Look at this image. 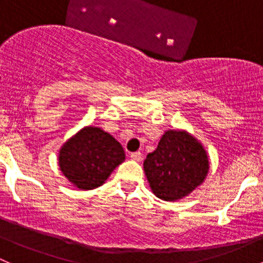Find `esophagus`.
<instances>
[{"mask_svg":"<svg viewBox=\"0 0 263 263\" xmlns=\"http://www.w3.org/2000/svg\"><path fill=\"white\" fill-rule=\"evenodd\" d=\"M131 159H134V160H136V161H140L142 159V154L140 153V151H135V153H131Z\"/></svg>","mask_w":263,"mask_h":263,"instance_id":"34e87169","label":"esophagus"}]
</instances>
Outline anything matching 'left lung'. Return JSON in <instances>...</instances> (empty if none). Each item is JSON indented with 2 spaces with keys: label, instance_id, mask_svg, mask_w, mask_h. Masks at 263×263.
I'll return each instance as SVG.
<instances>
[{
  "label": "left lung",
  "instance_id": "8db88e82",
  "mask_svg": "<svg viewBox=\"0 0 263 263\" xmlns=\"http://www.w3.org/2000/svg\"><path fill=\"white\" fill-rule=\"evenodd\" d=\"M153 192L164 201H176L205 179L209 159L205 148L184 131H166L155 151L144 161Z\"/></svg>",
  "mask_w": 263,
  "mask_h": 263
}]
</instances>
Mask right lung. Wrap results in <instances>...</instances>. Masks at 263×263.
I'll list each match as a JSON object with an SVG mask.
<instances>
[{
  "label": "right lung",
  "instance_id": "right-lung-1",
  "mask_svg": "<svg viewBox=\"0 0 263 263\" xmlns=\"http://www.w3.org/2000/svg\"><path fill=\"white\" fill-rule=\"evenodd\" d=\"M123 160L124 151L121 144L97 127L81 129L60 151L61 171L81 190L102 185Z\"/></svg>",
  "mask_w": 263,
  "mask_h": 263
}]
</instances>
